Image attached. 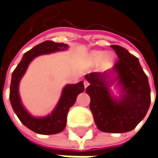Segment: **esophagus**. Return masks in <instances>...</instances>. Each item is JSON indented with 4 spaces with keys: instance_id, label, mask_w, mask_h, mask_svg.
I'll return each mask as SVG.
<instances>
[{
    "instance_id": "34e87169",
    "label": "esophagus",
    "mask_w": 158,
    "mask_h": 158,
    "mask_svg": "<svg viewBox=\"0 0 158 158\" xmlns=\"http://www.w3.org/2000/svg\"><path fill=\"white\" fill-rule=\"evenodd\" d=\"M88 85H89V84H88V81H87V80H85V81H84V87H85V88H88Z\"/></svg>"
}]
</instances>
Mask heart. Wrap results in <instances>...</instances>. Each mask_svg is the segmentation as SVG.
<instances>
[{"label": "heart", "instance_id": "b5f03b06", "mask_svg": "<svg viewBox=\"0 0 158 158\" xmlns=\"http://www.w3.org/2000/svg\"><path fill=\"white\" fill-rule=\"evenodd\" d=\"M104 57H105V52H92V54H91V59L93 61H95V62H100L101 60L104 59ZM113 60V58H112V56L111 55H108L106 58V63L107 64H109L111 61Z\"/></svg>", "mask_w": 158, "mask_h": 158}]
</instances>
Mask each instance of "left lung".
Here are the masks:
<instances>
[{
	"mask_svg": "<svg viewBox=\"0 0 158 158\" xmlns=\"http://www.w3.org/2000/svg\"><path fill=\"white\" fill-rule=\"evenodd\" d=\"M119 58L111 71L85 76L89 86V108L98 129L104 132L132 131L146 116L150 106V88L139 59L120 45H111ZM117 82L121 95L111 96L110 87Z\"/></svg>",
	"mask_w": 158,
	"mask_h": 158,
	"instance_id": "left-lung-1",
	"label": "left lung"
}]
</instances>
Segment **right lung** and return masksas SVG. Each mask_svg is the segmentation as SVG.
I'll use <instances>...</instances> for the list:
<instances>
[{
    "label": "right lung",
    "mask_w": 158,
    "mask_h": 158,
    "mask_svg": "<svg viewBox=\"0 0 158 158\" xmlns=\"http://www.w3.org/2000/svg\"><path fill=\"white\" fill-rule=\"evenodd\" d=\"M68 48L69 45L67 44L44 41L25 52L20 62L12 73L10 88V100L11 106L20 122L35 133L44 135L56 134L64 130L66 127L69 110L75 104L79 94L84 91V83L83 81H80L77 84H67L62 88L60 99L51 114L46 116L35 117L31 115L21 103L19 92V82L34 58L42 54L64 51Z\"/></svg>",
    "instance_id": "right-lung-1"
}]
</instances>
